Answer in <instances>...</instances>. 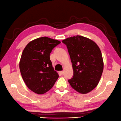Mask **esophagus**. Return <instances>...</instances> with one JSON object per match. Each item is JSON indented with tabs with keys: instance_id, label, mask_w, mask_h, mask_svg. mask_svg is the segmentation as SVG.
<instances>
[{
	"instance_id": "obj_1",
	"label": "esophagus",
	"mask_w": 121,
	"mask_h": 121,
	"mask_svg": "<svg viewBox=\"0 0 121 121\" xmlns=\"http://www.w3.org/2000/svg\"><path fill=\"white\" fill-rule=\"evenodd\" d=\"M60 72V74L63 75V73H64V71H60V72Z\"/></svg>"
}]
</instances>
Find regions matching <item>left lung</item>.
Returning a JSON list of instances; mask_svg holds the SVG:
<instances>
[{
	"label": "left lung",
	"mask_w": 121,
	"mask_h": 121,
	"mask_svg": "<svg viewBox=\"0 0 121 121\" xmlns=\"http://www.w3.org/2000/svg\"><path fill=\"white\" fill-rule=\"evenodd\" d=\"M67 47L72 63L73 76L69 81L72 88L86 94L97 86L101 77L104 62L101 52L92 39L82 35L62 41Z\"/></svg>",
	"instance_id": "1"
}]
</instances>
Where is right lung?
<instances>
[{
  "instance_id": "1",
  "label": "right lung",
  "mask_w": 121,
  "mask_h": 121,
  "mask_svg": "<svg viewBox=\"0 0 121 121\" xmlns=\"http://www.w3.org/2000/svg\"><path fill=\"white\" fill-rule=\"evenodd\" d=\"M60 43L56 39L42 37L29 42L22 52L19 63L21 76L27 87L37 94L49 91L59 77L50 54Z\"/></svg>"
}]
</instances>
